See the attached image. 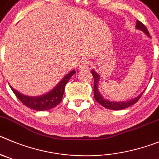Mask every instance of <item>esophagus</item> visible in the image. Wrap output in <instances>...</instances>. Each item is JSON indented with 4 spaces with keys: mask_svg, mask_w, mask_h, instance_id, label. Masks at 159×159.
Returning a JSON list of instances; mask_svg holds the SVG:
<instances>
[{
    "mask_svg": "<svg viewBox=\"0 0 159 159\" xmlns=\"http://www.w3.org/2000/svg\"><path fill=\"white\" fill-rule=\"evenodd\" d=\"M89 64V61L88 59H83L82 61H81V63H79V68L81 70H84L88 68Z\"/></svg>",
    "mask_w": 159,
    "mask_h": 159,
    "instance_id": "esophagus-1",
    "label": "esophagus"
}]
</instances>
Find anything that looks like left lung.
Segmentation results:
<instances>
[{
    "mask_svg": "<svg viewBox=\"0 0 159 159\" xmlns=\"http://www.w3.org/2000/svg\"><path fill=\"white\" fill-rule=\"evenodd\" d=\"M136 29L143 31L145 34H147V36H148L149 38L151 37V35H150L149 32H148L146 26H145L141 22L139 21V20L136 21ZM92 75H93V78H94V87H93V92H94L95 100H96L98 103H100V104H101L102 106L107 108V109H111V110L125 109V108L129 107L132 106V105H133L134 103H136L138 100H140V98L141 97V96L143 93V92H142L139 96H136V98H134V99H133V100H129V101H125V102L109 101L108 100H105L104 98L101 96V94L100 93L99 90H98V81H99V80H100V75H98L96 72H95V70H92Z\"/></svg>",
    "mask_w": 159,
    "mask_h": 159,
    "instance_id": "8db88e82",
    "label": "left lung"
}]
</instances>
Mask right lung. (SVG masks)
Returning <instances> with one entry per match:
<instances>
[{"instance_id": "1", "label": "right lung", "mask_w": 159, "mask_h": 159, "mask_svg": "<svg viewBox=\"0 0 159 159\" xmlns=\"http://www.w3.org/2000/svg\"><path fill=\"white\" fill-rule=\"evenodd\" d=\"M75 74V70L70 71L68 75H66L61 81H59V84L52 90L41 96H25V95L21 94L20 93L16 91V89H14L11 85H10V88L11 89L16 97L25 106L28 107L33 110H35V111H46V110H49L55 107L61 102L66 83Z\"/></svg>"}]
</instances>
